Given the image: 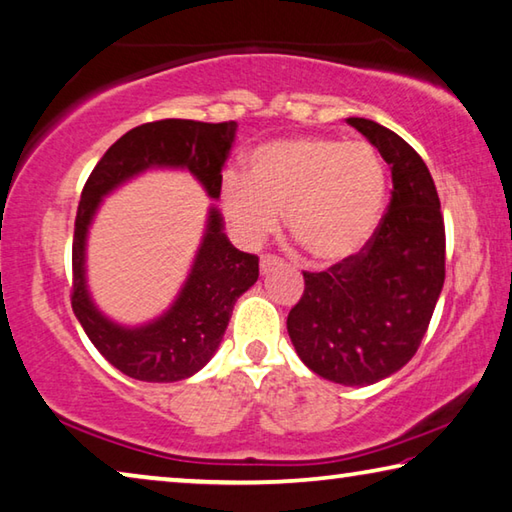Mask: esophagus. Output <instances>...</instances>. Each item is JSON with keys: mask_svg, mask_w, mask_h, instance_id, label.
<instances>
[{"mask_svg": "<svg viewBox=\"0 0 512 512\" xmlns=\"http://www.w3.org/2000/svg\"><path fill=\"white\" fill-rule=\"evenodd\" d=\"M274 267H281V261H279V258H276V256H270V254L261 256V274L272 272Z\"/></svg>", "mask_w": 512, "mask_h": 512, "instance_id": "1", "label": "esophagus"}]
</instances>
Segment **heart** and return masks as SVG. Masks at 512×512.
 Wrapping results in <instances>:
<instances>
[{
  "mask_svg": "<svg viewBox=\"0 0 512 512\" xmlns=\"http://www.w3.org/2000/svg\"><path fill=\"white\" fill-rule=\"evenodd\" d=\"M387 186V166L371 143L292 137L256 148L247 175L229 170L222 206L245 245L279 229L285 211L292 238L315 261L335 265L369 245Z\"/></svg>",
  "mask_w": 512,
  "mask_h": 512,
  "instance_id": "obj_1",
  "label": "heart"
}]
</instances>
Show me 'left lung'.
I'll return each instance as SVG.
<instances>
[{"instance_id":"left-lung-1","label":"left lung","mask_w":512,"mask_h":512,"mask_svg":"<svg viewBox=\"0 0 512 512\" xmlns=\"http://www.w3.org/2000/svg\"><path fill=\"white\" fill-rule=\"evenodd\" d=\"M391 166V202L360 254L303 272L288 333L301 362L344 387H369L416 355L445 281V224L429 168L384 125L351 116Z\"/></svg>"}]
</instances>
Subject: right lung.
Wrapping results in <instances>:
<instances>
[{"label":"right lung","instance_id":"1","mask_svg":"<svg viewBox=\"0 0 512 512\" xmlns=\"http://www.w3.org/2000/svg\"><path fill=\"white\" fill-rule=\"evenodd\" d=\"M238 123L164 119L132 128L98 161L80 195L71 265V308L98 353L141 382H177L209 364L229 326L233 306L258 281V258L231 245L222 213L209 206L193 265L170 308L141 326H125L96 306L87 285V236L103 197L148 170H188L211 200Z\"/></svg>","mask_w":512,"mask_h":512}]
</instances>
